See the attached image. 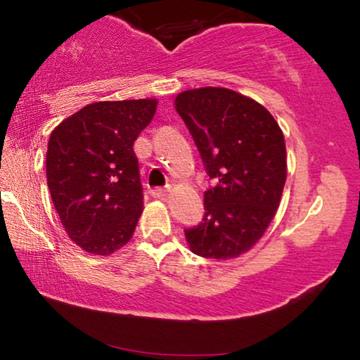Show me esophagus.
Segmentation results:
<instances>
[{
  "label": "esophagus",
  "instance_id": "34e87169",
  "mask_svg": "<svg viewBox=\"0 0 360 360\" xmlns=\"http://www.w3.org/2000/svg\"><path fill=\"white\" fill-rule=\"evenodd\" d=\"M169 186H157V188H152L150 193L152 196H155V198H162V196H165L169 193Z\"/></svg>",
  "mask_w": 360,
  "mask_h": 360
}]
</instances>
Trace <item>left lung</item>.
<instances>
[{"mask_svg": "<svg viewBox=\"0 0 360 360\" xmlns=\"http://www.w3.org/2000/svg\"><path fill=\"white\" fill-rule=\"evenodd\" d=\"M214 186L205 191V214L185 229L196 255L234 259L267 229L287 180L285 139L257 101L228 88H198L175 98Z\"/></svg>", "mask_w": 360, "mask_h": 360, "instance_id": "8db88e82", "label": "left lung"}]
</instances>
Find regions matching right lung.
I'll return each mask as SVG.
<instances>
[{"instance_id": "add662e5", "label": "right lung", "mask_w": 360, "mask_h": 360, "mask_svg": "<svg viewBox=\"0 0 360 360\" xmlns=\"http://www.w3.org/2000/svg\"><path fill=\"white\" fill-rule=\"evenodd\" d=\"M155 100L91 103L52 131L47 185L68 238L110 255L127 244L142 213L134 141L154 117Z\"/></svg>"}]
</instances>
